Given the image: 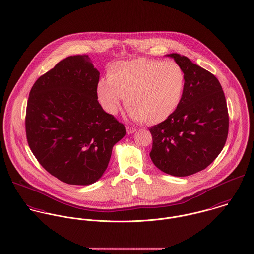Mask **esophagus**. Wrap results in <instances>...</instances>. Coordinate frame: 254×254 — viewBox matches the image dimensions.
I'll return each instance as SVG.
<instances>
[{
  "label": "esophagus",
  "instance_id": "34e87169",
  "mask_svg": "<svg viewBox=\"0 0 254 254\" xmlns=\"http://www.w3.org/2000/svg\"><path fill=\"white\" fill-rule=\"evenodd\" d=\"M126 131H127V134H133L136 132V128L134 127H130V126H127L126 127Z\"/></svg>",
  "mask_w": 254,
  "mask_h": 254
}]
</instances>
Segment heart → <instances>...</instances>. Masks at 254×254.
Here are the masks:
<instances>
[{
  "mask_svg": "<svg viewBox=\"0 0 254 254\" xmlns=\"http://www.w3.org/2000/svg\"><path fill=\"white\" fill-rule=\"evenodd\" d=\"M96 85L102 108L115 114L123 97L131 117L149 124L166 121L177 109L184 91L185 77L173 61L146 58L113 63Z\"/></svg>",
  "mask_w": 254,
  "mask_h": 254,
  "instance_id": "1",
  "label": "heart"
}]
</instances>
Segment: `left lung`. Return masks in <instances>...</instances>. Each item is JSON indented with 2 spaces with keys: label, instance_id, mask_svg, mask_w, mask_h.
<instances>
[{
  "label": "left lung",
  "instance_id": "left-lung-1",
  "mask_svg": "<svg viewBox=\"0 0 254 254\" xmlns=\"http://www.w3.org/2000/svg\"><path fill=\"white\" fill-rule=\"evenodd\" d=\"M174 59L185 77L177 109L151 127L154 165L173 176H188L210 166L222 152L229 132L226 97L218 79L177 53Z\"/></svg>",
  "mask_w": 254,
  "mask_h": 254
}]
</instances>
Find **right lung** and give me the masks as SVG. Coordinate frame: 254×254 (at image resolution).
I'll list each match as a JSON object with an SVG mask.
<instances>
[{
  "mask_svg": "<svg viewBox=\"0 0 254 254\" xmlns=\"http://www.w3.org/2000/svg\"><path fill=\"white\" fill-rule=\"evenodd\" d=\"M99 72L87 55L70 56L32 86L25 131L39 164L59 180L89 185L107 169L125 127L97 101Z\"/></svg>",
  "mask_w": 254,
  "mask_h": 254,
  "instance_id": "right-lung-1",
  "label": "right lung"
}]
</instances>
